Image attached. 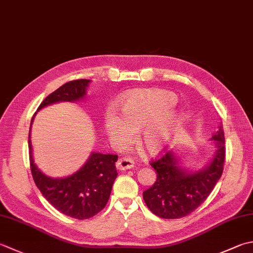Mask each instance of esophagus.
Here are the masks:
<instances>
[{"label":"esophagus","instance_id":"34e87169","mask_svg":"<svg viewBox=\"0 0 253 253\" xmlns=\"http://www.w3.org/2000/svg\"><path fill=\"white\" fill-rule=\"evenodd\" d=\"M116 168L118 170L124 171V170H129L131 168H133V161L130 159V158H121L118 159L116 162Z\"/></svg>","mask_w":253,"mask_h":253}]
</instances>
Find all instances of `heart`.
I'll return each instance as SVG.
<instances>
[{
  "label": "heart",
  "mask_w": 253,
  "mask_h": 253,
  "mask_svg": "<svg viewBox=\"0 0 253 253\" xmlns=\"http://www.w3.org/2000/svg\"><path fill=\"white\" fill-rule=\"evenodd\" d=\"M176 95L160 88L133 91L120 102L121 118L115 113L104 115L103 126L112 140L125 142L131 131L138 132V142L152 155L161 152L181 120L174 106Z\"/></svg>",
  "instance_id": "obj_1"
}]
</instances>
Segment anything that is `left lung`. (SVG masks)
Wrapping results in <instances>:
<instances>
[{
  "label": "left lung",
  "mask_w": 253,
  "mask_h": 253,
  "mask_svg": "<svg viewBox=\"0 0 253 253\" xmlns=\"http://www.w3.org/2000/svg\"><path fill=\"white\" fill-rule=\"evenodd\" d=\"M212 139L216 153L210 166L202 171L189 173L182 169L172 150L160 153L157 159L150 161L157 180L142 196L153 214L166 219L182 218L206 201L224 171L226 147L221 127Z\"/></svg>",
  "instance_id": "8db88e82"
}]
</instances>
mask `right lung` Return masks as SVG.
I'll list each match as a JSON object with an SVG mask.
<instances>
[{
	"mask_svg": "<svg viewBox=\"0 0 253 253\" xmlns=\"http://www.w3.org/2000/svg\"><path fill=\"white\" fill-rule=\"evenodd\" d=\"M90 80L80 79L63 84L44 98L38 110L58 102L78 101L85 95ZM34 120L32 118L31 126ZM29 163L32 175L39 191L54 209L76 219H88L100 212L110 199L117 176V155L93 152L85 165L64 179H52L39 171L32 155L31 133L28 135Z\"/></svg>",
	"mask_w": 253,
	"mask_h": 253,
	"instance_id": "1",
	"label": "right lung"
}]
</instances>
